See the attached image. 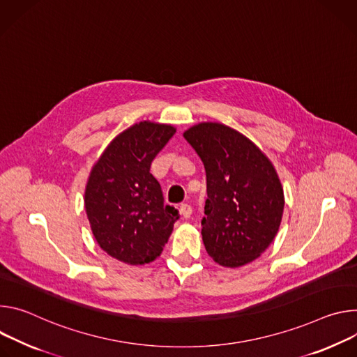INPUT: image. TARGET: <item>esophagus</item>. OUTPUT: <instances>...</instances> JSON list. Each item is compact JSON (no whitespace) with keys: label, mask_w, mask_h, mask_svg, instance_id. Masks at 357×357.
I'll return each instance as SVG.
<instances>
[{"label":"esophagus","mask_w":357,"mask_h":357,"mask_svg":"<svg viewBox=\"0 0 357 357\" xmlns=\"http://www.w3.org/2000/svg\"><path fill=\"white\" fill-rule=\"evenodd\" d=\"M191 207L188 206V204H181L180 206V214H181V217L183 218H190V215H191Z\"/></svg>","instance_id":"1"}]
</instances>
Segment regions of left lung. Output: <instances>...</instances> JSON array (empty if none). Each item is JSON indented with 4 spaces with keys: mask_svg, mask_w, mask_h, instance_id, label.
<instances>
[{
    "mask_svg": "<svg viewBox=\"0 0 357 357\" xmlns=\"http://www.w3.org/2000/svg\"><path fill=\"white\" fill-rule=\"evenodd\" d=\"M183 136L206 169L202 235L207 254L225 268L252 262L282 221L285 197L278 173L254 142L222 123H197Z\"/></svg>",
    "mask_w": 357,
    "mask_h": 357,
    "instance_id": "8db88e82",
    "label": "left lung"
}]
</instances>
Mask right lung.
<instances>
[{"mask_svg": "<svg viewBox=\"0 0 357 357\" xmlns=\"http://www.w3.org/2000/svg\"><path fill=\"white\" fill-rule=\"evenodd\" d=\"M174 133L166 123H135L107 144L91 170L86 215L98 245L117 261L153 262L170 238L178 213L163 204L150 165Z\"/></svg>", "mask_w": 357, "mask_h": 357, "instance_id": "1", "label": "right lung"}]
</instances>
